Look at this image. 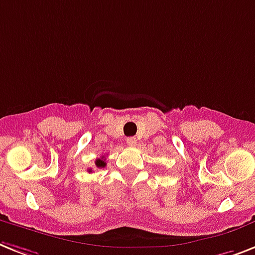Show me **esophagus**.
Listing matches in <instances>:
<instances>
[{
	"instance_id": "1",
	"label": "esophagus",
	"mask_w": 255,
	"mask_h": 255,
	"mask_svg": "<svg viewBox=\"0 0 255 255\" xmlns=\"http://www.w3.org/2000/svg\"><path fill=\"white\" fill-rule=\"evenodd\" d=\"M126 144L130 147H134L136 144V139L134 138V136H130V138H128V139H126Z\"/></svg>"
}]
</instances>
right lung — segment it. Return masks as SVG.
<instances>
[{"label":"right lung","mask_w":255,"mask_h":255,"mask_svg":"<svg viewBox=\"0 0 255 255\" xmlns=\"http://www.w3.org/2000/svg\"><path fill=\"white\" fill-rule=\"evenodd\" d=\"M95 164H96V167L98 168H104L107 163L104 161V159H98V160L95 161Z\"/></svg>","instance_id":"1"}]
</instances>
